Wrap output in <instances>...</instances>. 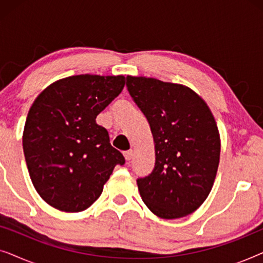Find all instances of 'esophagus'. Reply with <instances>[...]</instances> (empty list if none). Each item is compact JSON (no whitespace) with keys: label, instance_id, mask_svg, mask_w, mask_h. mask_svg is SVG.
Here are the masks:
<instances>
[{"label":"esophagus","instance_id":"1","mask_svg":"<svg viewBox=\"0 0 263 263\" xmlns=\"http://www.w3.org/2000/svg\"><path fill=\"white\" fill-rule=\"evenodd\" d=\"M123 154H124V158L127 161H129L133 158V151H127V152H124Z\"/></svg>","mask_w":263,"mask_h":263}]
</instances>
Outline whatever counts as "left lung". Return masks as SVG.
<instances>
[{
  "mask_svg": "<svg viewBox=\"0 0 263 263\" xmlns=\"http://www.w3.org/2000/svg\"><path fill=\"white\" fill-rule=\"evenodd\" d=\"M127 88L148 121L156 163L136 179L149 211L163 219L195 212L217 176L220 136L206 102L186 86L153 78L127 77Z\"/></svg>",
  "mask_w": 263,
  "mask_h": 263,
  "instance_id": "1",
  "label": "left lung"
}]
</instances>
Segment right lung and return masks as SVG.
Listing matches in <instances>:
<instances>
[{
    "mask_svg": "<svg viewBox=\"0 0 263 263\" xmlns=\"http://www.w3.org/2000/svg\"><path fill=\"white\" fill-rule=\"evenodd\" d=\"M125 78L74 75L48 86L32 104L23 147L35 190L63 212L87 210L124 157L96 118L124 87Z\"/></svg>",
    "mask_w": 263,
    "mask_h": 263,
    "instance_id": "obj_1",
    "label": "right lung"
}]
</instances>
